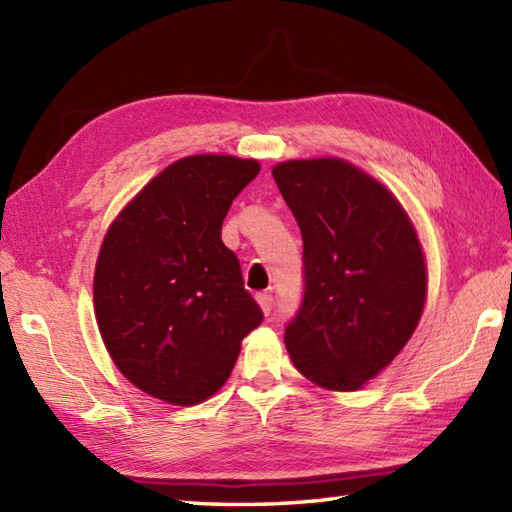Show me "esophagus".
Instances as JSON below:
<instances>
[{"label": "esophagus", "instance_id": "esophagus-1", "mask_svg": "<svg viewBox=\"0 0 512 512\" xmlns=\"http://www.w3.org/2000/svg\"><path fill=\"white\" fill-rule=\"evenodd\" d=\"M257 301H259V306H262V310H264L266 314L273 312V303H275V297L270 295V292H259V295H257Z\"/></svg>", "mask_w": 512, "mask_h": 512}]
</instances>
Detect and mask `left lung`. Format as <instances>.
I'll use <instances>...</instances> for the list:
<instances>
[{
	"label": "left lung",
	"mask_w": 512,
	"mask_h": 512,
	"mask_svg": "<svg viewBox=\"0 0 512 512\" xmlns=\"http://www.w3.org/2000/svg\"><path fill=\"white\" fill-rule=\"evenodd\" d=\"M273 178L303 237V295L284 336L292 363L321 387L358 389L420 321L416 231L394 195L345 160L281 162Z\"/></svg>",
	"instance_id": "8db88e82"
}]
</instances>
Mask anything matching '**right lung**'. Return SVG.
I'll list each match as a JSON object with an SVG mask.
<instances>
[{
    "label": "right lung",
    "instance_id": "1",
    "mask_svg": "<svg viewBox=\"0 0 512 512\" xmlns=\"http://www.w3.org/2000/svg\"><path fill=\"white\" fill-rule=\"evenodd\" d=\"M255 160L189 156L173 162L107 231L94 308L107 352L129 383L171 405L213 396L264 321L244 288L222 222Z\"/></svg>",
    "mask_w": 512,
    "mask_h": 512
}]
</instances>
